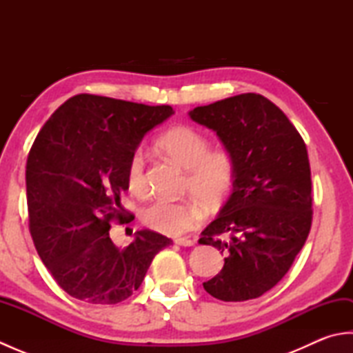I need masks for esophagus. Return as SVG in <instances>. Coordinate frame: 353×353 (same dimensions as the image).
Returning <instances> with one entry per match:
<instances>
[{
	"label": "esophagus",
	"instance_id": "34e87169",
	"mask_svg": "<svg viewBox=\"0 0 353 353\" xmlns=\"http://www.w3.org/2000/svg\"><path fill=\"white\" fill-rule=\"evenodd\" d=\"M174 243L177 245H182V247H191V245H194V241H192V239H190V238H177V239H174Z\"/></svg>",
	"mask_w": 353,
	"mask_h": 353
}]
</instances>
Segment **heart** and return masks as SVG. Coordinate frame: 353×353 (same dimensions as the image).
I'll return each instance as SVG.
<instances>
[{"label": "heart", "instance_id": "heart-1", "mask_svg": "<svg viewBox=\"0 0 353 353\" xmlns=\"http://www.w3.org/2000/svg\"><path fill=\"white\" fill-rule=\"evenodd\" d=\"M156 147L188 170L185 191L197 200L157 199L142 209L141 221L159 234L181 236L203 220L201 203L209 209H216L229 197L236 179V162L226 148L211 150V142L205 134L190 125L171 127L157 138ZM125 183L134 196H144L148 191L145 156L141 150H134L127 162Z\"/></svg>", "mask_w": 353, "mask_h": 353}]
</instances>
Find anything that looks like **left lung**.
Wrapping results in <instances>:
<instances>
[{"label":"left lung","instance_id":"left-lung-1","mask_svg":"<svg viewBox=\"0 0 353 353\" xmlns=\"http://www.w3.org/2000/svg\"><path fill=\"white\" fill-rule=\"evenodd\" d=\"M190 117L216 132L236 162L234 192L199 241L228 254L203 287L224 302L256 299L287 274L311 230L308 150L287 115L259 94L199 106Z\"/></svg>","mask_w":353,"mask_h":353}]
</instances>
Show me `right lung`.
I'll return each mask as SVG.
<instances>
[{"mask_svg": "<svg viewBox=\"0 0 353 353\" xmlns=\"http://www.w3.org/2000/svg\"><path fill=\"white\" fill-rule=\"evenodd\" d=\"M174 114L109 97L66 100L37 133L27 157L28 229L59 287L88 303L114 305L139 288L156 253L172 241L141 230L124 249L110 223H130L121 206L125 167L144 134Z\"/></svg>", "mask_w": 353, "mask_h": 353, "instance_id": "obj_1", "label": "right lung"}]
</instances>
